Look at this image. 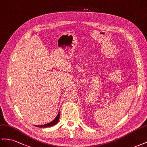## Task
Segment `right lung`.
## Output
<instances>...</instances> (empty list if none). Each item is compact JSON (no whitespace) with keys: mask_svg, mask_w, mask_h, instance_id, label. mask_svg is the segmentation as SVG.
<instances>
[{"mask_svg":"<svg viewBox=\"0 0 147 147\" xmlns=\"http://www.w3.org/2000/svg\"><path fill=\"white\" fill-rule=\"evenodd\" d=\"M59 117H60V114H59V112H58V114L57 115V116L56 117V118L53 120L52 122L48 123H47L45 124V125H35L36 127H51L53 125H55V124L57 123L58 122V120L59 119Z\"/></svg>","mask_w":147,"mask_h":147,"instance_id":"obj_1","label":"right lung"}]
</instances>
